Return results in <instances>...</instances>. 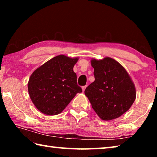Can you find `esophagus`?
<instances>
[{"instance_id":"34e87169","label":"esophagus","mask_w":157,"mask_h":157,"mask_svg":"<svg viewBox=\"0 0 157 157\" xmlns=\"http://www.w3.org/2000/svg\"><path fill=\"white\" fill-rule=\"evenodd\" d=\"M86 86H82V91H85V89H86Z\"/></svg>"}]
</instances>
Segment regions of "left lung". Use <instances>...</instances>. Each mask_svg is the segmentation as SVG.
Wrapping results in <instances>:
<instances>
[{
	"instance_id": "left-lung-1",
	"label": "left lung",
	"mask_w": 157,
	"mask_h": 157,
	"mask_svg": "<svg viewBox=\"0 0 157 157\" xmlns=\"http://www.w3.org/2000/svg\"><path fill=\"white\" fill-rule=\"evenodd\" d=\"M95 81L84 94L92 108L103 121H111L129 109L136 99V88L123 66L112 58L92 59Z\"/></svg>"
}]
</instances>
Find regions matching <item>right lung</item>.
I'll use <instances>...</instances> for the list:
<instances>
[{
	"label": "right lung",
	"instance_id": "1",
	"mask_svg": "<svg viewBox=\"0 0 157 157\" xmlns=\"http://www.w3.org/2000/svg\"><path fill=\"white\" fill-rule=\"evenodd\" d=\"M78 59V57L57 55L32 73L28 83V93L39 111L48 116L57 115L78 93L82 92L73 71Z\"/></svg>",
	"mask_w": 157,
	"mask_h": 157
}]
</instances>
